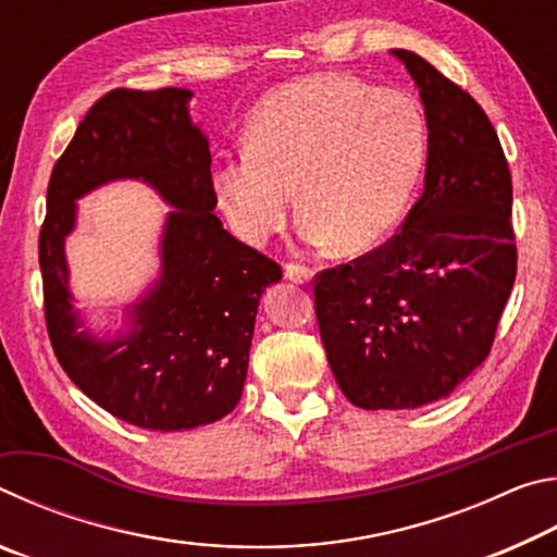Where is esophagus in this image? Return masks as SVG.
Here are the masks:
<instances>
[{
    "mask_svg": "<svg viewBox=\"0 0 557 557\" xmlns=\"http://www.w3.org/2000/svg\"><path fill=\"white\" fill-rule=\"evenodd\" d=\"M285 277L289 282H297V285H307V282H312L314 272L305 265H295V262H289V265H285Z\"/></svg>",
    "mask_w": 557,
    "mask_h": 557,
    "instance_id": "esophagus-1",
    "label": "esophagus"
}]
</instances>
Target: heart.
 I'll use <instances>...</instances> for the list:
<instances>
[{"label":"heart","mask_w":557,"mask_h":557,"mask_svg":"<svg viewBox=\"0 0 557 557\" xmlns=\"http://www.w3.org/2000/svg\"><path fill=\"white\" fill-rule=\"evenodd\" d=\"M428 159L425 112L405 92L338 73L275 88L248 122V143L223 152L213 191L228 228L262 245L295 206L301 238L366 252L398 228Z\"/></svg>","instance_id":"obj_1"}]
</instances>
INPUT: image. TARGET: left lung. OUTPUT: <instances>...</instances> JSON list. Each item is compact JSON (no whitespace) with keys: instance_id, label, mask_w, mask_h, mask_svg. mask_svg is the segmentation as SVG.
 <instances>
[{"instance_id":"1","label":"left lung","mask_w":557,"mask_h":557,"mask_svg":"<svg viewBox=\"0 0 557 557\" xmlns=\"http://www.w3.org/2000/svg\"><path fill=\"white\" fill-rule=\"evenodd\" d=\"M428 120L425 188L400 233L317 275L319 334L338 388L363 410H410L455 393L492 348L516 280L511 174L469 92L393 49Z\"/></svg>"}]
</instances>
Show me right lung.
I'll return each mask as SVG.
<instances>
[{"mask_svg":"<svg viewBox=\"0 0 557 557\" xmlns=\"http://www.w3.org/2000/svg\"><path fill=\"white\" fill-rule=\"evenodd\" d=\"M191 98L186 88L100 98L53 166L39 238L46 326L63 371L102 410L157 432L211 425L238 405L260 297L282 280L213 213L209 137ZM112 181H143L173 211L158 277L100 325L74 305L64 240L77 201Z\"/></svg>","mask_w":557,"mask_h":557,"instance_id":"right-lung-1","label":"right lung"}]
</instances>
